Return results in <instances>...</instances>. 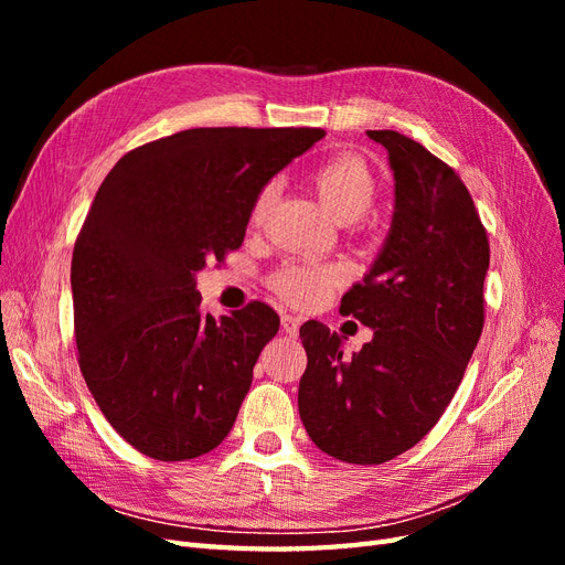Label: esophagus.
Instances as JSON below:
<instances>
[{
    "mask_svg": "<svg viewBox=\"0 0 565 565\" xmlns=\"http://www.w3.org/2000/svg\"><path fill=\"white\" fill-rule=\"evenodd\" d=\"M280 324H282V332H285V334H289V337H297V334H299V324H301V318L285 313V316L280 318Z\"/></svg>",
    "mask_w": 565,
    "mask_h": 565,
    "instance_id": "esophagus-1",
    "label": "esophagus"
}]
</instances>
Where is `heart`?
I'll return each mask as SVG.
<instances>
[{
	"mask_svg": "<svg viewBox=\"0 0 565 565\" xmlns=\"http://www.w3.org/2000/svg\"><path fill=\"white\" fill-rule=\"evenodd\" d=\"M311 181L328 212L337 221L361 218L377 200L380 183L372 167L355 152H339L313 167ZM278 179H268L254 193L247 212L249 226H262L278 198ZM347 270L332 262L289 259L268 276V287L295 306H313L344 282Z\"/></svg>",
	"mask_w": 565,
	"mask_h": 565,
	"instance_id": "b5f03b06",
	"label": "heart"
}]
</instances>
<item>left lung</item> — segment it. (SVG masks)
<instances>
[{
	"label": "left lung",
	"mask_w": 565,
	"mask_h": 565,
	"mask_svg": "<svg viewBox=\"0 0 565 565\" xmlns=\"http://www.w3.org/2000/svg\"><path fill=\"white\" fill-rule=\"evenodd\" d=\"M388 150L396 212L388 241L341 313L374 330L344 358L309 320L299 415L316 446L349 465H382L429 434L465 377L486 322L488 233L465 181L407 136L367 131Z\"/></svg>",
	"instance_id": "1"
}]
</instances>
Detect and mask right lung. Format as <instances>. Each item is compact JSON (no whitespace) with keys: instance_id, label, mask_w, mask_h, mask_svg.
<instances>
[{"instance_id":"obj_1","label":"right lung","mask_w":565,"mask_h":565,"mask_svg":"<svg viewBox=\"0 0 565 565\" xmlns=\"http://www.w3.org/2000/svg\"><path fill=\"white\" fill-rule=\"evenodd\" d=\"M324 136L316 127H200L129 150L100 183L73 249L77 363L131 448L160 461L231 431L278 313L204 316L195 273L243 245L254 193Z\"/></svg>"}]
</instances>
